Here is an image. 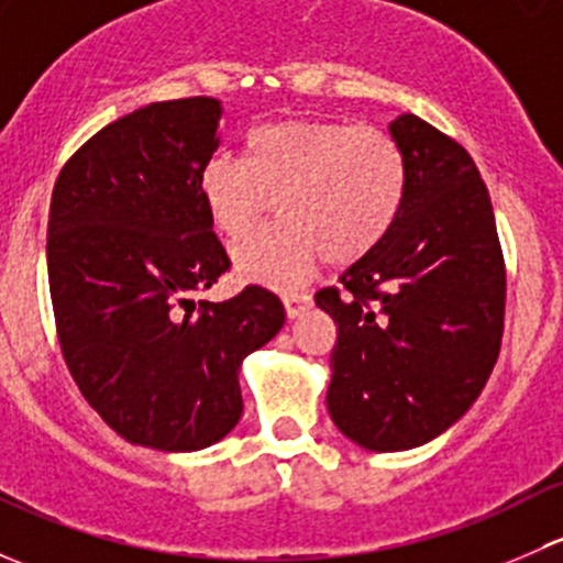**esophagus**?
<instances>
[{"label": "esophagus", "mask_w": 563, "mask_h": 563, "mask_svg": "<svg viewBox=\"0 0 563 563\" xmlns=\"http://www.w3.org/2000/svg\"><path fill=\"white\" fill-rule=\"evenodd\" d=\"M310 305H313V297H310V294H286V297H283V308H286L288 318L302 316Z\"/></svg>", "instance_id": "34e87169"}]
</instances>
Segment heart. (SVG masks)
Segmentation results:
<instances>
[{"instance_id":"obj_1","label":"heart","mask_w":563,"mask_h":563,"mask_svg":"<svg viewBox=\"0 0 563 563\" xmlns=\"http://www.w3.org/2000/svg\"><path fill=\"white\" fill-rule=\"evenodd\" d=\"M198 196L214 231L250 234L275 201L280 223L234 247L242 280L294 288L321 261L351 266L387 240L406 196V161L384 130L332 119H277L245 139V157L212 155Z\"/></svg>"}]
</instances>
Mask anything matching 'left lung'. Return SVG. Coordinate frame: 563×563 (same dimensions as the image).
<instances>
[{
	"instance_id": "obj_1",
	"label": "left lung",
	"mask_w": 563,
	"mask_h": 563,
	"mask_svg": "<svg viewBox=\"0 0 563 563\" xmlns=\"http://www.w3.org/2000/svg\"><path fill=\"white\" fill-rule=\"evenodd\" d=\"M406 161L395 225L316 305L338 323L327 406L371 452L422 446L479 397L504 334L507 269L468 152L413 113L389 124Z\"/></svg>"
}]
</instances>
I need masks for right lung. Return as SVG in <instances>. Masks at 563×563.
Here are the masks:
<instances>
[{
	"label": "right lung",
	"mask_w": 563,
	"mask_h": 563,
	"mask_svg": "<svg viewBox=\"0 0 563 563\" xmlns=\"http://www.w3.org/2000/svg\"><path fill=\"white\" fill-rule=\"evenodd\" d=\"M220 100L150 103L62 166L48 212V286L73 382L130 444L196 452L242 417L240 365L286 321L247 286L192 299L229 272L198 196L220 146Z\"/></svg>",
	"instance_id": "add662e5"
}]
</instances>
